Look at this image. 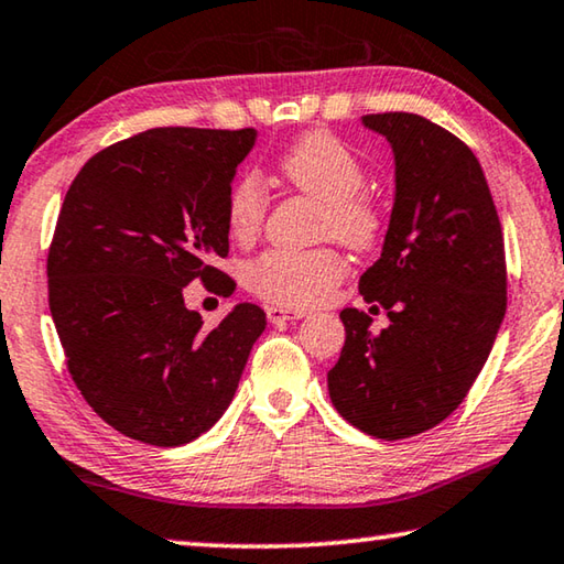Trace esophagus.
<instances>
[{"instance_id": "1", "label": "esophagus", "mask_w": 564, "mask_h": 564, "mask_svg": "<svg viewBox=\"0 0 564 564\" xmlns=\"http://www.w3.org/2000/svg\"><path fill=\"white\" fill-rule=\"evenodd\" d=\"M268 321L271 324H285V321H296L306 316V311H293V308H281V306H268L265 308Z\"/></svg>"}]
</instances>
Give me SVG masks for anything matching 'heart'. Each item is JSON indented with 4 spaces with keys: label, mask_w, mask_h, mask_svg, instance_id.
Masks as SVG:
<instances>
[{
    "label": "heart",
    "mask_w": 564,
    "mask_h": 564,
    "mask_svg": "<svg viewBox=\"0 0 564 564\" xmlns=\"http://www.w3.org/2000/svg\"><path fill=\"white\" fill-rule=\"evenodd\" d=\"M279 173L299 193L324 203L321 236L334 238L356 253L377 248L383 234V213L364 193L366 170L354 150L328 130L301 135L279 158ZM268 198L256 175H246L230 187L226 218L238 243H250L261 234ZM346 273L344 258L334 248L265 250L248 265V289L271 303L308 308L326 301Z\"/></svg>",
    "instance_id": "b5f03b06"
}]
</instances>
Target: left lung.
I'll use <instances>...</instances> for the list:
<instances>
[{
	"mask_svg": "<svg viewBox=\"0 0 564 564\" xmlns=\"http://www.w3.org/2000/svg\"><path fill=\"white\" fill-rule=\"evenodd\" d=\"M364 124L397 160L387 240L359 281L389 326L373 334L369 314L341 311L328 394L348 424L394 442L442 424L479 377L507 311L505 236L479 160L457 135L414 112L364 115Z\"/></svg>",
	"mask_w": 564,
	"mask_h": 564,
	"instance_id": "obj_1",
	"label": "left lung"
}]
</instances>
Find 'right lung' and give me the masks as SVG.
Masks as SVG:
<instances>
[{
  "mask_svg": "<svg viewBox=\"0 0 564 564\" xmlns=\"http://www.w3.org/2000/svg\"><path fill=\"white\" fill-rule=\"evenodd\" d=\"M256 130L153 128L100 150L69 185L47 256L50 311L69 377L130 440L181 446L218 422L265 314L238 303L216 328L185 285L230 296L226 205Z\"/></svg>",
  "mask_w": 564,
  "mask_h": 564,
  "instance_id": "1",
  "label": "right lung"
}]
</instances>
